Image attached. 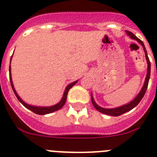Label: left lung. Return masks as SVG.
Masks as SVG:
<instances>
[{"label": "left lung", "mask_w": 157, "mask_h": 157, "mask_svg": "<svg viewBox=\"0 0 157 157\" xmlns=\"http://www.w3.org/2000/svg\"><path fill=\"white\" fill-rule=\"evenodd\" d=\"M126 33L131 37V38L134 39V40H137L139 43H140L141 45H142L143 48H144V53H145V57H146V60H147V63H148V71H147V75H146V78H145V82H144V84L143 86L142 89L140 90V93L138 94V95L136 96V98H134L133 101H132L131 102L128 103L126 105H122V106L117 107V108H114V109H104V108H101V107L98 106V105L95 103V101H94V98L92 97L91 95V101L93 105L94 106V108L97 109L98 111L99 112H101V113H104V114H107V115H110V116H114V117H117V116H120V115L123 114V113H126L128 111L131 110L132 109H133L135 106L138 105V103L141 101V99L143 98L144 97V94L146 92V90L148 88V81H149V78H150V71H151V64H150V61L148 57V54H147V51L145 49V47H144V44L140 39H138L137 37L135 36L134 34L129 31H126Z\"/></svg>", "instance_id": "1"}]
</instances>
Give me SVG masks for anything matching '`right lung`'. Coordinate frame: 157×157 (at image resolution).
I'll use <instances>...</instances> for the list:
<instances>
[{"label":"right lung","instance_id":"add662e5","mask_svg":"<svg viewBox=\"0 0 157 157\" xmlns=\"http://www.w3.org/2000/svg\"><path fill=\"white\" fill-rule=\"evenodd\" d=\"M11 59H12V57H11ZM11 67L9 66V78H10V83H11V86H12V88H13V92H14V94H16V96H17V99H18L19 101H21V103H22V105H24V106H25L26 108H28L29 109H30L31 111H33V113H36V114H40V115H44V114H48V113H52V112H55V111L58 110V109H61L63 106L64 105V104H65L66 102V100H67V94H68V91H69V90L71 89V88L78 81H75L74 82H72V83L69 84V85L67 86V88H66L65 91H64V94H63V98L62 100L59 101V102L58 103V104H56V105H52V106H49V107H38V106H34V105H28V104H26V103L25 102V101H23L22 100H21V98L18 96V94H17V92H16V90H15L14 87H13V81H12V77H11Z\"/></svg>","mask_w":157,"mask_h":157}]
</instances>
